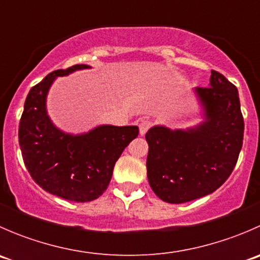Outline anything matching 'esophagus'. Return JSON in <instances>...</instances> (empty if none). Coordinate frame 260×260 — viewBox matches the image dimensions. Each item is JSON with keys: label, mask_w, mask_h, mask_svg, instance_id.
<instances>
[{"label": "esophagus", "mask_w": 260, "mask_h": 260, "mask_svg": "<svg viewBox=\"0 0 260 260\" xmlns=\"http://www.w3.org/2000/svg\"><path fill=\"white\" fill-rule=\"evenodd\" d=\"M138 127H140V135L143 136L152 127V122L149 119H141L138 122Z\"/></svg>", "instance_id": "1"}]
</instances>
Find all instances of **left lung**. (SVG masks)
Returning a JSON list of instances; mask_svg holds the SVG:
<instances>
[{"label": "left lung", "mask_w": 260, "mask_h": 260, "mask_svg": "<svg viewBox=\"0 0 260 260\" xmlns=\"http://www.w3.org/2000/svg\"><path fill=\"white\" fill-rule=\"evenodd\" d=\"M195 91L205 122L186 131L156 125L146 133L149 186L170 204L214 192L233 172L243 146L244 119L237 86L211 70L210 85Z\"/></svg>", "instance_id": "1"}]
</instances>
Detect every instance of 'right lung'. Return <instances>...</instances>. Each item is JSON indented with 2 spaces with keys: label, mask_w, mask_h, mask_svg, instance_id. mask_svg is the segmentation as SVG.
Returning <instances> with one entry per match:
<instances>
[{
  "label": "right lung",
  "mask_w": 260,
  "mask_h": 260,
  "mask_svg": "<svg viewBox=\"0 0 260 260\" xmlns=\"http://www.w3.org/2000/svg\"><path fill=\"white\" fill-rule=\"evenodd\" d=\"M90 68L55 70L30 89L18 127V142L28 174L48 192L75 203L98 199L109 185L123 149L138 136L137 125H99L84 135L57 129L46 113V95L56 77Z\"/></svg>",
  "instance_id": "right-lung-1"
}]
</instances>
